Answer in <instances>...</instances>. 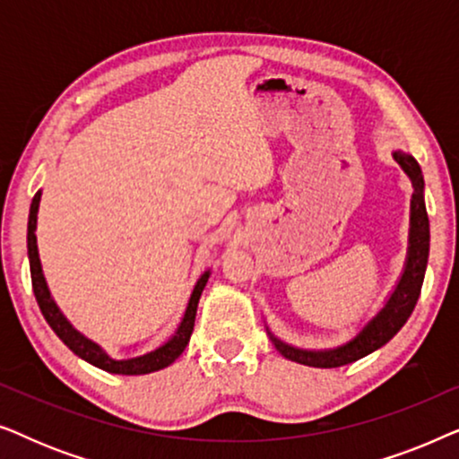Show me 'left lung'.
I'll use <instances>...</instances> for the list:
<instances>
[{"label":"left lung","instance_id":"left-lung-1","mask_svg":"<svg viewBox=\"0 0 459 459\" xmlns=\"http://www.w3.org/2000/svg\"><path fill=\"white\" fill-rule=\"evenodd\" d=\"M394 160L399 162L401 169L410 175L413 194H411V217H410V248H407V261L403 275H401L397 288L382 307L378 316L357 334L353 341L336 349L328 351H305L294 349L290 344L281 342L275 338L272 332V341L275 349L280 351L286 359L303 363V366L311 368H341L347 363H353L361 357L374 353L376 349L385 347L397 332L403 328L407 319H410L413 307H416L420 299V290H422V281L426 273V263H429V248H430V223L429 212H426L424 203V178L422 169L416 162V159L410 154L393 152Z\"/></svg>","mask_w":459,"mask_h":459}]
</instances>
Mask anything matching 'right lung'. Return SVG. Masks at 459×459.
Masks as SVG:
<instances>
[{
  "label": "right lung",
  "mask_w": 459,
  "mask_h": 459,
  "mask_svg": "<svg viewBox=\"0 0 459 459\" xmlns=\"http://www.w3.org/2000/svg\"><path fill=\"white\" fill-rule=\"evenodd\" d=\"M39 200H41V190L33 196V203H30V212H29V231H27V247H29V263H30V281H33V292L37 299V305L46 317V322L49 324L62 342L66 344L68 349L73 351L74 355H79L81 359H85L91 366H96L104 372L110 374H125V376H140V374H150V372H159V369L171 366V363L178 359V357L184 353V349L190 342L192 330H194V319H196V309H198V300L200 294H203L206 281H209V272H204L200 275V280L194 286V292L190 297V303H187V309L184 313V319H181L178 332H175L173 338L162 344V347L150 351L146 355L134 357V359H112L104 353L102 349L98 347L96 342H91L90 338H85L81 332H77L68 324V319L62 316L58 305L54 303L52 294L48 290L46 278H43L41 272V261H39V253H37V236H35V228H37V211H39Z\"/></svg>",
  "instance_id": "add662e5"
}]
</instances>
